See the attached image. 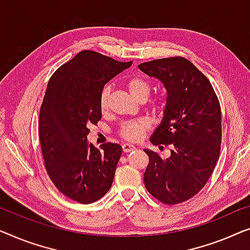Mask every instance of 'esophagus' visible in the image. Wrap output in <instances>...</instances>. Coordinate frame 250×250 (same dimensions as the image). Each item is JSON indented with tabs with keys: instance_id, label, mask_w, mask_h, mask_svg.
<instances>
[{
	"instance_id": "34e87169",
	"label": "esophagus",
	"mask_w": 250,
	"mask_h": 250,
	"mask_svg": "<svg viewBox=\"0 0 250 250\" xmlns=\"http://www.w3.org/2000/svg\"><path fill=\"white\" fill-rule=\"evenodd\" d=\"M122 149H124L125 153H129L131 152V150L136 149V147L133 145H129V144H124V145H122Z\"/></svg>"
}]
</instances>
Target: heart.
<instances>
[{"instance_id": "heart-1", "label": "heart", "mask_w": 250, "mask_h": 250, "mask_svg": "<svg viewBox=\"0 0 250 250\" xmlns=\"http://www.w3.org/2000/svg\"><path fill=\"white\" fill-rule=\"evenodd\" d=\"M126 86H128L130 94L132 95L135 100H139V98L142 97L147 98L150 93V83L147 82L146 79L142 78V77H132L131 79L128 80ZM108 95H110V88L106 87L101 95L100 105H101L102 111H105L108 106ZM164 106H165L164 102L160 101L159 103L156 104L155 110L162 111L164 108ZM148 128H149L148 124L144 120L129 122V124H125L121 126L120 135L126 140L136 142V140H139L142 138L144 133L148 130Z\"/></svg>"}]
</instances>
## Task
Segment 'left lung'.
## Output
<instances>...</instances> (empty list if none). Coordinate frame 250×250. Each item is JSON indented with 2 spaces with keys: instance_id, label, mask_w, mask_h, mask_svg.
<instances>
[{
  "instance_id": "8db88e82",
  "label": "left lung",
  "mask_w": 250,
  "mask_h": 250,
  "mask_svg": "<svg viewBox=\"0 0 250 250\" xmlns=\"http://www.w3.org/2000/svg\"><path fill=\"white\" fill-rule=\"evenodd\" d=\"M138 68L163 83L167 96L150 143L172 148L167 159L144 149L149 157L144 173L145 187L162 203H182L205 186L219 160L222 138L219 100L208 79L180 56L145 62Z\"/></svg>"
}]
</instances>
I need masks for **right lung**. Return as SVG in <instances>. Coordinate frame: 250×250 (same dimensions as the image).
I'll return each mask as SVG.
<instances>
[{
  "label": "right lung",
  "mask_w": 250,
  "mask_h": 250,
  "mask_svg": "<svg viewBox=\"0 0 250 250\" xmlns=\"http://www.w3.org/2000/svg\"><path fill=\"white\" fill-rule=\"evenodd\" d=\"M131 64L82 51L48 82L40 113L42 152L51 180L76 202H96L113 182L122 147L108 143L98 149L87 135L89 125L102 118L100 100L105 83Z\"/></svg>",
  "instance_id": "add662e5"
}]
</instances>
